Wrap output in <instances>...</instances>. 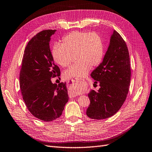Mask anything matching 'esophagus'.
<instances>
[{
	"instance_id": "obj_1",
	"label": "esophagus",
	"mask_w": 152,
	"mask_h": 152,
	"mask_svg": "<svg viewBox=\"0 0 152 152\" xmlns=\"http://www.w3.org/2000/svg\"><path fill=\"white\" fill-rule=\"evenodd\" d=\"M71 97H76L77 95V94H75V93H73V92H71Z\"/></svg>"
}]
</instances>
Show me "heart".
Here are the masks:
<instances>
[{
  "instance_id": "1",
  "label": "heart",
  "mask_w": 152,
  "mask_h": 152,
  "mask_svg": "<svg viewBox=\"0 0 152 152\" xmlns=\"http://www.w3.org/2000/svg\"><path fill=\"white\" fill-rule=\"evenodd\" d=\"M104 53L101 37L95 32L85 31H73L66 34L62 39L61 45H54L51 50L54 61L62 67H68L75 56L76 62L64 72L66 79L87 75L90 67L101 64Z\"/></svg>"
}]
</instances>
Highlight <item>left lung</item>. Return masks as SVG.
<instances>
[{"instance_id":"obj_1","label":"left lung","mask_w":152,"mask_h":152,"mask_svg":"<svg viewBox=\"0 0 152 152\" xmlns=\"http://www.w3.org/2000/svg\"><path fill=\"white\" fill-rule=\"evenodd\" d=\"M91 76L100 88L97 92L92 90L88 94L90 104L86 115L95 120L110 118L118 112L126 99L131 76L127 45L116 30L102 62Z\"/></svg>"}]
</instances>
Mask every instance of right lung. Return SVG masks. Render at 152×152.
<instances>
[{
  "label": "right lung",
  "mask_w": 152,
  "mask_h": 152,
  "mask_svg": "<svg viewBox=\"0 0 152 152\" xmlns=\"http://www.w3.org/2000/svg\"><path fill=\"white\" fill-rule=\"evenodd\" d=\"M56 30H44L27 43L24 50L20 74V86L27 109L34 116L51 122L62 115L68 102L65 83H52L60 76L50 49V37Z\"/></svg>",
  "instance_id": "add662e5"
}]
</instances>
